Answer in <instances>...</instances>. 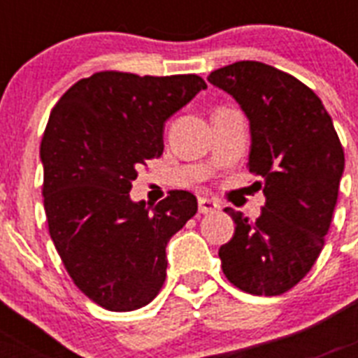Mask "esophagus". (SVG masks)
<instances>
[{"instance_id": "1", "label": "esophagus", "mask_w": 358, "mask_h": 358, "mask_svg": "<svg viewBox=\"0 0 358 358\" xmlns=\"http://www.w3.org/2000/svg\"><path fill=\"white\" fill-rule=\"evenodd\" d=\"M218 208H220V204H218V201H215V199L199 197V211H201V213H213Z\"/></svg>"}]
</instances>
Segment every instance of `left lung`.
I'll use <instances>...</instances> for the list:
<instances>
[{
    "label": "left lung",
    "instance_id": "1",
    "mask_svg": "<svg viewBox=\"0 0 358 358\" xmlns=\"http://www.w3.org/2000/svg\"><path fill=\"white\" fill-rule=\"evenodd\" d=\"M208 80L249 118V172L265 204L251 222L226 208L235 235L218 256L227 280L255 296H280L314 267L331 224L344 150L321 98L296 77L256 61L210 73Z\"/></svg>",
    "mask_w": 358,
    "mask_h": 358
}]
</instances>
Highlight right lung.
I'll list each match as a JSON object with an SVG mask.
<instances>
[{
  "label": "right lung",
  "mask_w": 358,
  "mask_h": 358,
  "mask_svg": "<svg viewBox=\"0 0 358 358\" xmlns=\"http://www.w3.org/2000/svg\"><path fill=\"white\" fill-rule=\"evenodd\" d=\"M206 82L199 75L100 71L55 103L41 141L50 236L73 283L110 312L148 305L166 278V243L197 213L172 189L156 206L132 202V181L163 154L164 122Z\"/></svg>",
  "instance_id": "1"
}]
</instances>
